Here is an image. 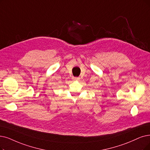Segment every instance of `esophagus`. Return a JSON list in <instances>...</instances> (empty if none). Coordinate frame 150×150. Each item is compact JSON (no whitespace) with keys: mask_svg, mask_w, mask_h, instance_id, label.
I'll return each instance as SVG.
<instances>
[{"mask_svg":"<svg viewBox=\"0 0 150 150\" xmlns=\"http://www.w3.org/2000/svg\"><path fill=\"white\" fill-rule=\"evenodd\" d=\"M74 81H79L80 80V77H74Z\"/></svg>","mask_w":150,"mask_h":150,"instance_id":"esophagus-1","label":"esophagus"}]
</instances>
